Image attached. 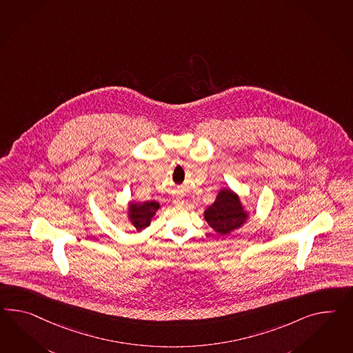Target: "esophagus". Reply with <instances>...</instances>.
<instances>
[{
	"label": "esophagus",
	"mask_w": 353,
	"mask_h": 353,
	"mask_svg": "<svg viewBox=\"0 0 353 353\" xmlns=\"http://www.w3.org/2000/svg\"><path fill=\"white\" fill-rule=\"evenodd\" d=\"M175 203H176V205H183V199H175Z\"/></svg>",
	"instance_id": "1"
}]
</instances>
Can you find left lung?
Masks as SVG:
<instances>
[{
    "label": "left lung",
    "instance_id": "8db88e82",
    "mask_svg": "<svg viewBox=\"0 0 353 353\" xmlns=\"http://www.w3.org/2000/svg\"><path fill=\"white\" fill-rule=\"evenodd\" d=\"M205 219L215 232L224 235L242 225L247 216L238 196L224 190L219 192L216 201L205 211Z\"/></svg>",
    "mask_w": 353,
    "mask_h": 353
}]
</instances>
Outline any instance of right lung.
<instances>
[{"mask_svg": "<svg viewBox=\"0 0 353 353\" xmlns=\"http://www.w3.org/2000/svg\"><path fill=\"white\" fill-rule=\"evenodd\" d=\"M159 208L160 205L156 201H148L143 203H130L129 219L138 232L150 225V221Z\"/></svg>", "mask_w": 353, "mask_h": 353, "instance_id": "right-lung-1", "label": "right lung"}]
</instances>
